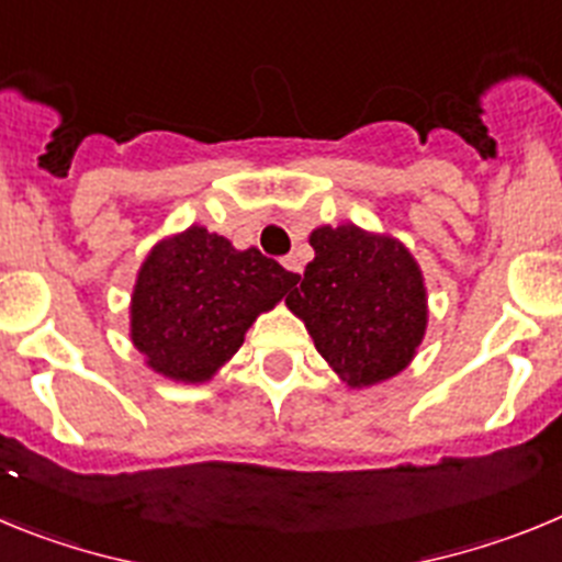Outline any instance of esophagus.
<instances>
[{
  "label": "esophagus",
  "instance_id": "1",
  "mask_svg": "<svg viewBox=\"0 0 562 562\" xmlns=\"http://www.w3.org/2000/svg\"><path fill=\"white\" fill-rule=\"evenodd\" d=\"M282 266H285V269L291 271V274H302V262H300V257H296V255L282 257Z\"/></svg>",
  "mask_w": 562,
  "mask_h": 562
}]
</instances>
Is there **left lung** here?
Masks as SVG:
<instances>
[{"label": "left lung", "instance_id": "left-lung-1", "mask_svg": "<svg viewBox=\"0 0 562 562\" xmlns=\"http://www.w3.org/2000/svg\"><path fill=\"white\" fill-rule=\"evenodd\" d=\"M313 260L285 300L341 383L367 389L401 375L428 327L423 269L403 240L356 224L316 226Z\"/></svg>", "mask_w": 562, "mask_h": 562}]
</instances>
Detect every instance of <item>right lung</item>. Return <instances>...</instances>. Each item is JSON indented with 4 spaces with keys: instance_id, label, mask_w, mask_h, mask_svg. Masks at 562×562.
Returning <instances> with one entry per match:
<instances>
[{
    "instance_id": "obj_1",
    "label": "right lung",
    "mask_w": 562,
    "mask_h": 562,
    "mask_svg": "<svg viewBox=\"0 0 562 562\" xmlns=\"http://www.w3.org/2000/svg\"><path fill=\"white\" fill-rule=\"evenodd\" d=\"M300 277L218 232L187 226L161 237L136 271L131 341L156 375L204 383L240 350L257 316Z\"/></svg>"
}]
</instances>
